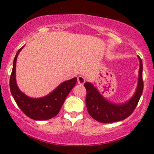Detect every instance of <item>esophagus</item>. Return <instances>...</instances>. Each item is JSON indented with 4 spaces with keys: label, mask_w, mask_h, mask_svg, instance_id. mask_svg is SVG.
I'll return each instance as SVG.
<instances>
[{
    "label": "esophagus",
    "mask_w": 154,
    "mask_h": 154,
    "mask_svg": "<svg viewBox=\"0 0 154 154\" xmlns=\"http://www.w3.org/2000/svg\"><path fill=\"white\" fill-rule=\"evenodd\" d=\"M85 82V79L84 77L82 76H79L77 77V82H78L79 85H83Z\"/></svg>",
    "instance_id": "obj_1"
}]
</instances>
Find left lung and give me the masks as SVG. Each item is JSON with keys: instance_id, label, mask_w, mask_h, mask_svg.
<instances>
[{"instance_id": "left-lung-1", "label": "left lung", "mask_w": 154, "mask_h": 154, "mask_svg": "<svg viewBox=\"0 0 154 154\" xmlns=\"http://www.w3.org/2000/svg\"><path fill=\"white\" fill-rule=\"evenodd\" d=\"M137 57L140 61L138 82L135 93L128 101L122 103H113L104 98L92 83L88 82L84 84L87 91L85 101L88 111L96 121L102 123L122 121L128 118L135 110L143 90V63L140 58Z\"/></svg>"}]
</instances>
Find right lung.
Listing matches in <instances>:
<instances>
[{
  "instance_id": "1",
  "label": "right lung",
  "mask_w": 154,
  "mask_h": 154,
  "mask_svg": "<svg viewBox=\"0 0 154 154\" xmlns=\"http://www.w3.org/2000/svg\"><path fill=\"white\" fill-rule=\"evenodd\" d=\"M16 54L10 77V90L18 106L26 116L35 120H47L59 114L63 102L77 83V77L63 82L51 93L41 98H30L19 90L16 80V63L19 52Z\"/></svg>"
}]
</instances>
